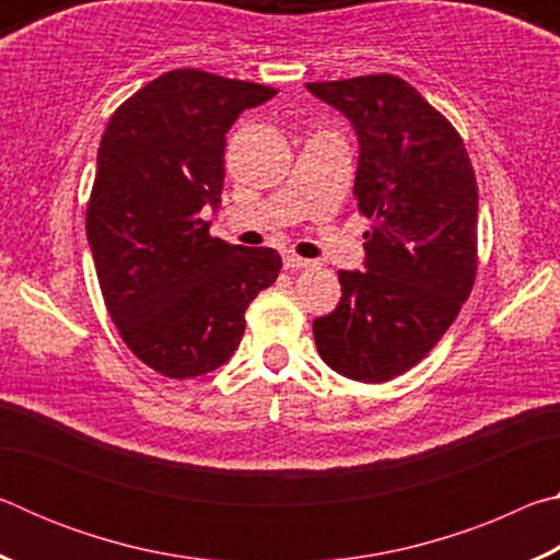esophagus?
<instances>
[{"instance_id": "1", "label": "esophagus", "mask_w": 560, "mask_h": 560, "mask_svg": "<svg viewBox=\"0 0 560 560\" xmlns=\"http://www.w3.org/2000/svg\"><path fill=\"white\" fill-rule=\"evenodd\" d=\"M283 267H287L289 271H296V269H308V267H314V261L311 259H301V257H296V254H283Z\"/></svg>"}]
</instances>
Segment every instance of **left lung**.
<instances>
[{
    "instance_id": "left-lung-1",
    "label": "left lung",
    "mask_w": 560,
    "mask_h": 560,
    "mask_svg": "<svg viewBox=\"0 0 560 560\" xmlns=\"http://www.w3.org/2000/svg\"><path fill=\"white\" fill-rule=\"evenodd\" d=\"M350 120L353 197L371 220L365 271H338L336 311L314 320L320 358L358 383H385L430 353L477 277V177L459 132L390 73L306 83Z\"/></svg>"
}]
</instances>
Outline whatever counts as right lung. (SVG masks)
<instances>
[{
  "instance_id": "right-lung-1",
  "label": "right lung",
  "mask_w": 560,
  "mask_h": 560,
  "mask_svg": "<svg viewBox=\"0 0 560 560\" xmlns=\"http://www.w3.org/2000/svg\"><path fill=\"white\" fill-rule=\"evenodd\" d=\"M277 91L197 69L150 81L108 120L86 210L103 301L120 338L160 375L185 381L224 365L244 314L281 271L267 246L210 236L226 130Z\"/></svg>"
}]
</instances>
